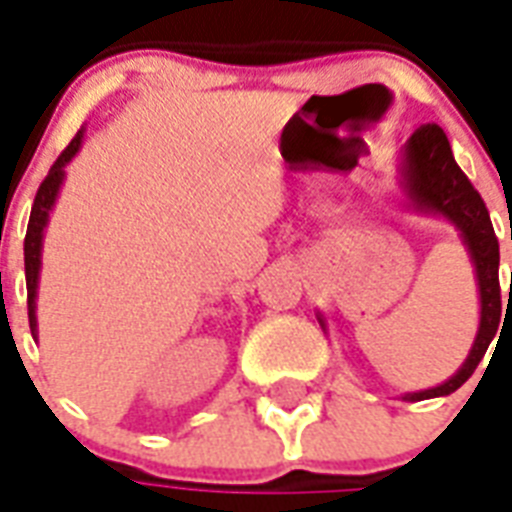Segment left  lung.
I'll list each match as a JSON object with an SVG mask.
<instances>
[{
  "label": "left lung",
  "mask_w": 512,
  "mask_h": 512,
  "mask_svg": "<svg viewBox=\"0 0 512 512\" xmlns=\"http://www.w3.org/2000/svg\"><path fill=\"white\" fill-rule=\"evenodd\" d=\"M401 189L410 200L412 208L423 214H439L456 225V230L467 244V252L475 263L480 290V328L475 344L469 350L467 361L461 363L450 380L429 391L407 393V401L437 399L458 391L464 382L472 377L483 361L488 344L497 336L499 317H502V293H499V241L494 236V225L488 217V208L480 198V192L472 187V181L458 168L450 151L448 135L437 124H423L412 132L410 140L404 143L401 154ZM512 238V230H510ZM512 295V285H510ZM323 323V317H320ZM325 325V323H323Z\"/></svg>",
  "instance_id": "1"
}]
</instances>
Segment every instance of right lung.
I'll use <instances>...</instances> for the list:
<instances>
[{
    "mask_svg": "<svg viewBox=\"0 0 512 512\" xmlns=\"http://www.w3.org/2000/svg\"><path fill=\"white\" fill-rule=\"evenodd\" d=\"M83 130H78L70 146L59 154V160L54 162V168L48 170V176L43 179L37 195H34L32 217H29V227H26L24 238V266H26V306H29V328H32V336L37 333V279H40V252H43V230L48 225V214L56 203V195H59V187L64 181V165L73 160L78 149H81Z\"/></svg>",
    "mask_w": 512,
    "mask_h": 512,
    "instance_id": "add662e5",
    "label": "right lung"
}]
</instances>
